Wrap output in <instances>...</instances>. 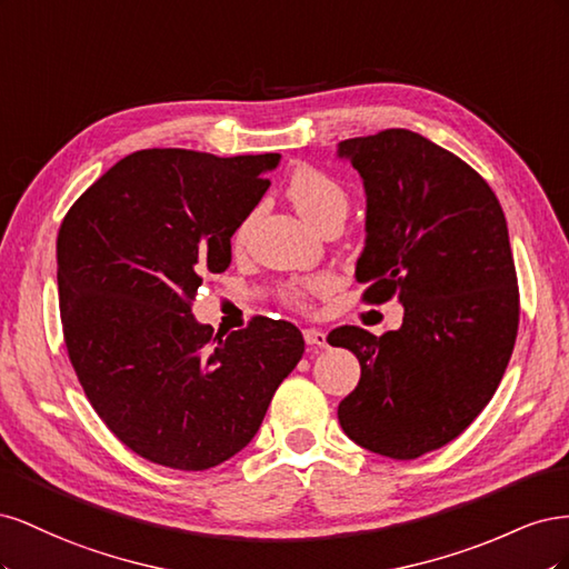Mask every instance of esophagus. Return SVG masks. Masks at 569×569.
I'll return each instance as SVG.
<instances>
[{
	"mask_svg": "<svg viewBox=\"0 0 569 569\" xmlns=\"http://www.w3.org/2000/svg\"><path fill=\"white\" fill-rule=\"evenodd\" d=\"M303 339L308 347H327V335L322 330H318V327H306L303 330Z\"/></svg>",
	"mask_w": 569,
	"mask_h": 569,
	"instance_id": "34e87169",
	"label": "esophagus"
}]
</instances>
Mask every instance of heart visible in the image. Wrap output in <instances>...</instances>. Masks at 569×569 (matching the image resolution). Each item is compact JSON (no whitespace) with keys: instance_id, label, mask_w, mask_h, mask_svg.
Masks as SVG:
<instances>
[{"instance_id":"heart-1","label":"heart","mask_w":569,"mask_h":569,"mask_svg":"<svg viewBox=\"0 0 569 569\" xmlns=\"http://www.w3.org/2000/svg\"><path fill=\"white\" fill-rule=\"evenodd\" d=\"M287 192L291 203H295L297 211L301 213V218L311 222L313 228L327 216L347 213V206H349L347 192L339 187V182H335L330 176L320 173L316 168H299L297 173L289 178ZM247 234H249V220H244L242 226L234 230V237H232L234 249L244 247ZM322 287H325V278L306 280L289 289V299L301 303L306 295H311V291H318Z\"/></svg>"}]
</instances>
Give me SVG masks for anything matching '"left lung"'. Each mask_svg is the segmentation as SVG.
Instances as JSON below:
<instances>
[{"label": "left lung", "instance_id": "8db88e82", "mask_svg": "<svg viewBox=\"0 0 569 569\" xmlns=\"http://www.w3.org/2000/svg\"><path fill=\"white\" fill-rule=\"evenodd\" d=\"M337 159L366 189L356 280L368 301L403 306L399 330L343 325L327 337L360 363L339 425L372 453L412 460L453 441L508 368L520 297L506 216L479 173L418 132L353 137Z\"/></svg>", "mask_w": 569, "mask_h": 569}]
</instances>
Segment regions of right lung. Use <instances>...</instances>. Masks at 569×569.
<instances>
[{
    "label": "right lung",
    "mask_w": 569,
    "mask_h": 569,
    "mask_svg": "<svg viewBox=\"0 0 569 569\" xmlns=\"http://www.w3.org/2000/svg\"><path fill=\"white\" fill-rule=\"evenodd\" d=\"M280 159L134 151L61 222L68 356L99 418L151 462L199 472L242 451L303 356L287 320L253 318L220 339L192 313L201 274L230 266V239Z\"/></svg>",
    "instance_id": "1"
}]
</instances>
